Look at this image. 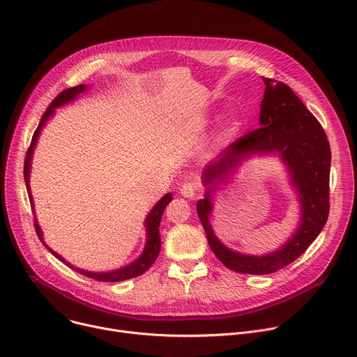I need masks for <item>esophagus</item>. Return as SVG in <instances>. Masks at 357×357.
<instances>
[{
	"instance_id": "34e87169",
	"label": "esophagus",
	"mask_w": 357,
	"mask_h": 357,
	"mask_svg": "<svg viewBox=\"0 0 357 357\" xmlns=\"http://www.w3.org/2000/svg\"><path fill=\"white\" fill-rule=\"evenodd\" d=\"M199 190H200V186L197 182H186L181 188V195L185 197H195Z\"/></svg>"
}]
</instances>
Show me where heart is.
Here are the masks:
<instances>
[{
    "mask_svg": "<svg viewBox=\"0 0 357 357\" xmlns=\"http://www.w3.org/2000/svg\"><path fill=\"white\" fill-rule=\"evenodd\" d=\"M237 127V123L236 121H233V124H231V130H234Z\"/></svg>",
    "mask_w": 357,
    "mask_h": 357,
    "instance_id": "1",
    "label": "heart"
}]
</instances>
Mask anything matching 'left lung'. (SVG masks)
Masks as SVG:
<instances>
[{"mask_svg": "<svg viewBox=\"0 0 357 357\" xmlns=\"http://www.w3.org/2000/svg\"><path fill=\"white\" fill-rule=\"evenodd\" d=\"M263 82L266 91L260 110L261 127L236 139L222 152L219 160L206 167L203 183L208 189L205 199H200L196 205L215 256L227 268L254 275L275 273L296 260L318 237L329 216L331 146L328 137L321 123L289 86L267 77H263ZM256 150L280 152L298 190L303 212L301 225L293 238L281 250L263 258L244 257L229 250L215 238L208 225L213 189L225 180L243 156Z\"/></svg>", "mask_w": 357, "mask_h": 357, "instance_id": "8db88e82", "label": "left lung"}]
</instances>
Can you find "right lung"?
Returning <instances> with one entry per match:
<instances>
[{"label":"right lung","mask_w":357,"mask_h":357,"mask_svg":"<svg viewBox=\"0 0 357 357\" xmlns=\"http://www.w3.org/2000/svg\"><path fill=\"white\" fill-rule=\"evenodd\" d=\"M87 89V86L84 84H80V86H76V87H70V89H66L63 91H61L55 100L52 101V103L49 105V107L46 109V112L43 113L40 121H39V126L38 128L35 130L33 135H32V141H31V145L26 151V155H25V162H24V179H25V183H26V189H28V196H29V202H31V206H33L32 203V196H31V192H29V168H31V157H32V151H33V146L36 144V138L42 130V126L45 124V121L47 120L49 116H52L54 113V109L58 107V106H62L65 103H68V101L73 100L76 96H79L82 91H84ZM172 200V196L171 193L165 195L157 205L154 206V209L151 211V213L146 216V220H145V226H146V245H145V250L142 252V256L135 260L132 264L124 267V268H120V270H116V271H112V273H90V271H84V270H80V268H75L73 266H70V263H68L66 260H63L58 252H55L54 250H50L45 243H43V238H42V231L39 229V225L36 223V219L33 222L35 225V231L39 237V240L45 244V247L54 254V256L56 259H59L62 263H65L66 266H69L70 268L76 270L77 273L91 278V280H96V281H103V282H117V281H124V280H130V278H134V277H138L141 274H144L152 264L155 263L158 254L161 251V236H160V223H161V218H162V213L167 208L168 203Z\"/></svg>","instance_id":"1"}]
</instances>
